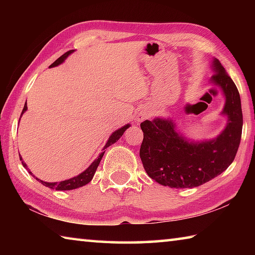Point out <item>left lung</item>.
<instances>
[{
    "mask_svg": "<svg viewBox=\"0 0 255 255\" xmlns=\"http://www.w3.org/2000/svg\"><path fill=\"white\" fill-rule=\"evenodd\" d=\"M213 82L226 97L223 114L228 123L221 135L210 141L189 143L174 130L171 120H145L140 124L144 139L139 156L150 179L170 188H193L223 173L236 156L241 143L243 114L239 90L217 59Z\"/></svg>",
    "mask_w": 255,
    "mask_h": 255,
    "instance_id": "1",
    "label": "left lung"
}]
</instances>
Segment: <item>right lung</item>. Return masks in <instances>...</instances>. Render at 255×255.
<instances>
[{
    "mask_svg": "<svg viewBox=\"0 0 255 255\" xmlns=\"http://www.w3.org/2000/svg\"><path fill=\"white\" fill-rule=\"evenodd\" d=\"M72 51H73V50L66 51L65 54L62 55L59 58L56 59L55 62H54L53 64H51L50 66H57L58 64L62 63L63 60L65 59V58L67 57V56L72 53ZM25 110H27V103H25V105H24L23 110H22V112H21V115H22ZM127 128H129V125H126V126H124L123 128L118 129V130H116L114 133H112V135H111L110 138H109V140H108V143H107L106 146H105V149L108 147V146L115 144L116 141H117V140L119 139V138L124 135V132L126 131ZM103 154H105V152H102L100 155H99V157L91 164V165H90V166L88 167V169H86V170L83 172V173H81L80 175L75 176V178H72V179H70V180H65V181H60V182H58V183H57V182H45V181H42V180H39V179H37V178H36V179H37L38 181H39V182H40L41 184L46 185V187H48V188H50V189H56V190H73V189L83 187V185L88 184V183L90 182V181L92 180L93 175H94V173H96V171H97V169H98L99 164H100V162H101V158H102V156H103ZM20 159H22V158H21V156H20ZM22 165L25 167V169H27V170L29 171V169L27 167V164H25L23 161H22ZM29 173L32 174L30 171H29Z\"/></svg>",
    "mask_w": 255,
    "mask_h": 255,
    "instance_id": "1",
    "label": "right lung"
}]
</instances>
